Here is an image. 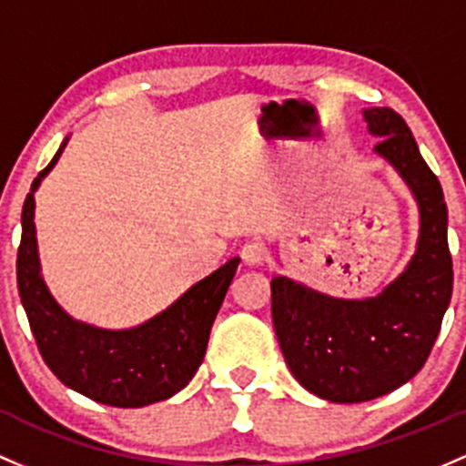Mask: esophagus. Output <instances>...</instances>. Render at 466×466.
Returning <instances> with one entry per match:
<instances>
[{"mask_svg":"<svg viewBox=\"0 0 466 466\" xmlns=\"http://www.w3.org/2000/svg\"><path fill=\"white\" fill-rule=\"evenodd\" d=\"M242 260L247 262V265H251V267L262 265V262L267 260L265 247H262L260 242H247L242 247Z\"/></svg>","mask_w":466,"mask_h":466,"instance_id":"esophagus-1","label":"esophagus"}]
</instances>
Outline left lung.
<instances>
[{"label": "left lung", "mask_w": 466, "mask_h": 466, "mask_svg": "<svg viewBox=\"0 0 466 466\" xmlns=\"http://www.w3.org/2000/svg\"><path fill=\"white\" fill-rule=\"evenodd\" d=\"M363 114L370 132L381 137L377 152L420 201V244L409 268L368 300H334L289 278H271L273 328L291 375L339 404L375 400L415 377L433 350L453 291L447 201L438 177L395 109Z\"/></svg>", "instance_id": "obj_1"}]
</instances>
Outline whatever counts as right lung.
<instances>
[{
  "label": "right lung",
  "mask_w": 466,
  "mask_h": 466,
  "mask_svg": "<svg viewBox=\"0 0 466 466\" xmlns=\"http://www.w3.org/2000/svg\"><path fill=\"white\" fill-rule=\"evenodd\" d=\"M57 155L35 177L24 201L17 248V289L37 350L65 386L100 404L138 409L167 400L198 372L239 260H228L138 328L112 332L78 323L51 299L37 262L33 193L54 167Z\"/></svg>",
  "instance_id": "add662e5"
}]
</instances>
